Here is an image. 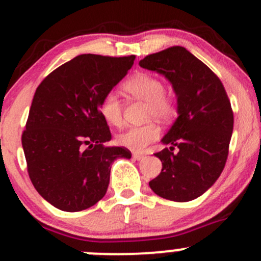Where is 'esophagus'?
<instances>
[{
  "label": "esophagus",
  "instance_id": "1",
  "mask_svg": "<svg viewBox=\"0 0 261 261\" xmlns=\"http://www.w3.org/2000/svg\"><path fill=\"white\" fill-rule=\"evenodd\" d=\"M133 158L135 159V160L139 161V160H142V159H144L145 156L142 155V153H140V152H134V153H133Z\"/></svg>",
  "mask_w": 261,
  "mask_h": 261
}]
</instances>
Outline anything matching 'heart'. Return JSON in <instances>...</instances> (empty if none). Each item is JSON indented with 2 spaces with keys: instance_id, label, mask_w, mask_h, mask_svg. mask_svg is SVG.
I'll return each mask as SVG.
<instances>
[{
  "instance_id": "1",
  "label": "heart",
  "mask_w": 261,
  "mask_h": 261,
  "mask_svg": "<svg viewBox=\"0 0 261 261\" xmlns=\"http://www.w3.org/2000/svg\"><path fill=\"white\" fill-rule=\"evenodd\" d=\"M123 90L136 98L149 103V116L159 120H167L172 116L175 108L172 101L165 96L164 84L155 76L140 72L131 76L122 85ZM100 114L106 122L112 126H120L122 122V108L119 96L115 92H109L101 100ZM160 135V130L155 123L150 122L142 126H133L119 134L117 144L133 151H142L150 142L155 141Z\"/></svg>"
}]
</instances>
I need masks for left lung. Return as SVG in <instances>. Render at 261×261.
<instances>
[{
    "instance_id": "1",
    "label": "left lung",
    "mask_w": 261,
    "mask_h": 261,
    "mask_svg": "<svg viewBox=\"0 0 261 261\" xmlns=\"http://www.w3.org/2000/svg\"><path fill=\"white\" fill-rule=\"evenodd\" d=\"M139 65L163 75L177 103V119L161 139L170 149L155 153L163 170L149 185L164 199L190 201L209 190L226 163L234 127L226 91L218 76L181 46L149 55ZM175 146L179 151L174 154Z\"/></svg>"
}]
</instances>
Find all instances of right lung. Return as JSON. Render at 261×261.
Segmentation results:
<instances>
[{
    "label": "right lung",
    "mask_w": 261,
    "mask_h": 261,
    "mask_svg": "<svg viewBox=\"0 0 261 261\" xmlns=\"http://www.w3.org/2000/svg\"><path fill=\"white\" fill-rule=\"evenodd\" d=\"M134 60V55H79L37 87L22 147L35 189L57 209L73 213L91 207L108 191L111 164L131 158L125 147L103 145L111 133L98 106Z\"/></svg>",
    "instance_id": "right-lung-1"
}]
</instances>
